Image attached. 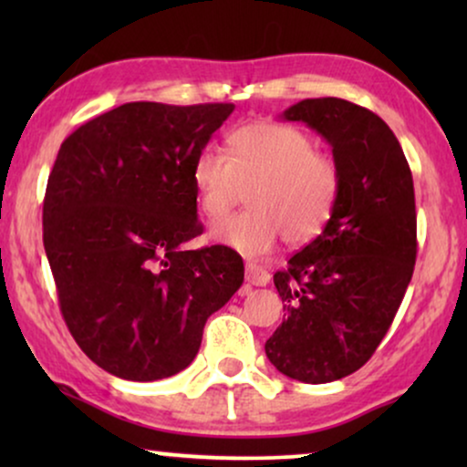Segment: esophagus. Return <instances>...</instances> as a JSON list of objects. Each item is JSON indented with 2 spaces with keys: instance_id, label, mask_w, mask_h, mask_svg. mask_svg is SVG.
<instances>
[{
  "instance_id": "1",
  "label": "esophagus",
  "mask_w": 467,
  "mask_h": 467,
  "mask_svg": "<svg viewBox=\"0 0 467 467\" xmlns=\"http://www.w3.org/2000/svg\"><path fill=\"white\" fill-rule=\"evenodd\" d=\"M270 272L264 270V267L257 264H246V280L254 286H265L270 283Z\"/></svg>"
}]
</instances>
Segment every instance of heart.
<instances>
[{
  "mask_svg": "<svg viewBox=\"0 0 467 467\" xmlns=\"http://www.w3.org/2000/svg\"><path fill=\"white\" fill-rule=\"evenodd\" d=\"M197 206L221 221L246 187L248 208L213 229V238L244 257L267 254L280 240L306 244L327 225L342 187L340 165L317 150L299 127L251 123L229 133L227 155L202 149L191 168Z\"/></svg>",
  "mask_w": 467,
  "mask_h": 467,
  "instance_id": "b5f03b06",
  "label": "heart"
}]
</instances>
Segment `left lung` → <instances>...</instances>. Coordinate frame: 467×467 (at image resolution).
Here are the masks:
<instances>
[{"mask_svg": "<svg viewBox=\"0 0 467 467\" xmlns=\"http://www.w3.org/2000/svg\"><path fill=\"white\" fill-rule=\"evenodd\" d=\"M321 133L342 187L323 234L274 274L285 318L265 342L272 366L321 385L368 363L391 327L417 261V210L404 150L379 114L337 98L283 112Z\"/></svg>", "mask_w": 467, "mask_h": 467, "instance_id": "8db88e82", "label": "left lung"}]
</instances>
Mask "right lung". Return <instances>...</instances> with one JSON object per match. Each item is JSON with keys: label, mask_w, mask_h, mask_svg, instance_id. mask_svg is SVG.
<instances>
[{"label": "right lung", "mask_w": 467, "mask_h": 467, "mask_svg": "<svg viewBox=\"0 0 467 467\" xmlns=\"http://www.w3.org/2000/svg\"><path fill=\"white\" fill-rule=\"evenodd\" d=\"M232 112L131 101L63 140L44 195V251L69 334L119 379L187 368L208 317L244 280L234 248L184 251L203 232L193 159Z\"/></svg>", "instance_id": "1"}]
</instances>
